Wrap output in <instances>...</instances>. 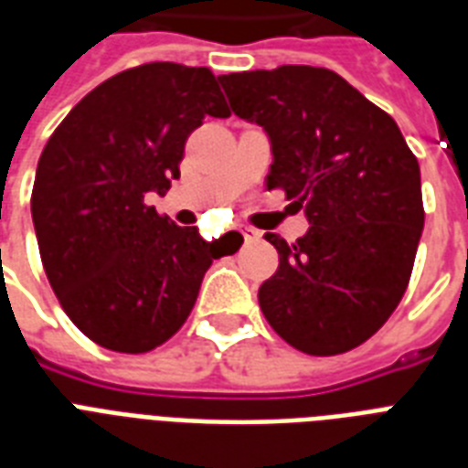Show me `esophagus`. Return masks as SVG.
Here are the masks:
<instances>
[{"label":"esophagus","instance_id":"1","mask_svg":"<svg viewBox=\"0 0 468 468\" xmlns=\"http://www.w3.org/2000/svg\"><path fill=\"white\" fill-rule=\"evenodd\" d=\"M242 233V238H245V240H257V238H260V230H255V228H242L240 230Z\"/></svg>","mask_w":468,"mask_h":468}]
</instances>
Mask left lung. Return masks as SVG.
<instances>
[{
	"mask_svg": "<svg viewBox=\"0 0 468 468\" xmlns=\"http://www.w3.org/2000/svg\"><path fill=\"white\" fill-rule=\"evenodd\" d=\"M230 109L271 145L267 189L303 208L308 233H277L279 270L260 308L279 337L315 356L369 340L406 293L422 235L420 167L386 112L311 65L220 75Z\"/></svg>",
	"mask_w": 468,
	"mask_h": 468,
	"instance_id": "1",
	"label": "left lung"
}]
</instances>
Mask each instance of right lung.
I'll use <instances>...</instances> for the list:
<instances>
[{"label": "right lung", "instance_id": "1", "mask_svg": "<svg viewBox=\"0 0 468 468\" xmlns=\"http://www.w3.org/2000/svg\"><path fill=\"white\" fill-rule=\"evenodd\" d=\"M208 68L148 62L91 90L40 153L31 216L60 306L90 340L141 355L189 318L226 252L148 206L179 179L204 116L226 119Z\"/></svg>", "mask_w": 468, "mask_h": 468}]
</instances>
